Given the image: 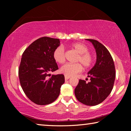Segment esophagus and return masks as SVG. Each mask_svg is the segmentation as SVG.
Masks as SVG:
<instances>
[{
	"mask_svg": "<svg viewBox=\"0 0 131 131\" xmlns=\"http://www.w3.org/2000/svg\"><path fill=\"white\" fill-rule=\"evenodd\" d=\"M70 78V76H65V79L66 80H67L69 79Z\"/></svg>",
	"mask_w": 131,
	"mask_h": 131,
	"instance_id": "esophagus-1",
	"label": "esophagus"
}]
</instances>
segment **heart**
<instances>
[{
	"label": "heart",
	"instance_id": "1",
	"mask_svg": "<svg viewBox=\"0 0 131 131\" xmlns=\"http://www.w3.org/2000/svg\"><path fill=\"white\" fill-rule=\"evenodd\" d=\"M70 47L78 55L75 59V63H66L62 66L60 72L66 76H72L81 72L83 66L86 69L91 67L94 62V56L89 51V48L85 44L81 43L71 44ZM53 59L58 63L65 61V52L63 47L59 46L53 52Z\"/></svg>",
	"mask_w": 131,
	"mask_h": 131
}]
</instances>
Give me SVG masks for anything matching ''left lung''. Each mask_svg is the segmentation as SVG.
I'll list each match as a JSON object with an SVG mask.
<instances>
[{"mask_svg":"<svg viewBox=\"0 0 131 131\" xmlns=\"http://www.w3.org/2000/svg\"><path fill=\"white\" fill-rule=\"evenodd\" d=\"M91 42L96 52V62L88 73L90 81L80 80L74 94L80 102L88 106H95L105 100L113 88L116 70L113 59L102 44L93 39Z\"/></svg>","mask_w":131,"mask_h":131,"instance_id":"1","label":"left lung"}]
</instances>
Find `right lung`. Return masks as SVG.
Listing matches in <instances>:
<instances>
[{
  "label": "right lung",
  "instance_id": "add662e5",
  "mask_svg": "<svg viewBox=\"0 0 131 131\" xmlns=\"http://www.w3.org/2000/svg\"><path fill=\"white\" fill-rule=\"evenodd\" d=\"M59 44L58 39L42 37L30 44L22 55L18 69L20 84L26 96L37 105L54 102L65 82L63 74L50 77L49 74L58 69L52 55Z\"/></svg>",
  "mask_w": 131,
  "mask_h": 131
}]
</instances>
